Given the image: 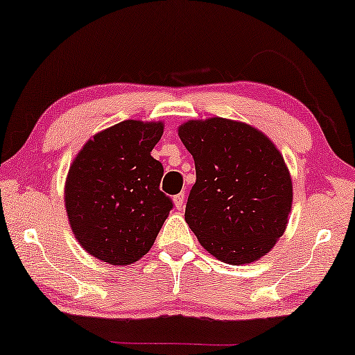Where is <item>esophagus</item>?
<instances>
[{"label": "esophagus", "mask_w": 355, "mask_h": 355, "mask_svg": "<svg viewBox=\"0 0 355 355\" xmlns=\"http://www.w3.org/2000/svg\"><path fill=\"white\" fill-rule=\"evenodd\" d=\"M173 204H175L177 209H182L184 204V193H180L177 196H173Z\"/></svg>", "instance_id": "34e87169"}]
</instances>
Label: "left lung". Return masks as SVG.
<instances>
[{
	"mask_svg": "<svg viewBox=\"0 0 355 355\" xmlns=\"http://www.w3.org/2000/svg\"><path fill=\"white\" fill-rule=\"evenodd\" d=\"M178 137L196 167L184 220L201 246L232 266L266 256L286 230L293 204L275 144L261 130L222 117L184 122Z\"/></svg>",
	"mask_w": 355,
	"mask_h": 355,
	"instance_id": "obj_1",
	"label": "left lung"
}]
</instances>
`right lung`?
Segmentation results:
<instances>
[{"mask_svg":"<svg viewBox=\"0 0 355 355\" xmlns=\"http://www.w3.org/2000/svg\"><path fill=\"white\" fill-rule=\"evenodd\" d=\"M162 133V122L116 123L88 139L69 168V223L85 251L99 261H139L173 207L159 189L162 164L151 156Z\"/></svg>","mask_w":355,"mask_h":355,"instance_id":"obj_1","label":"right lung"}]
</instances>
